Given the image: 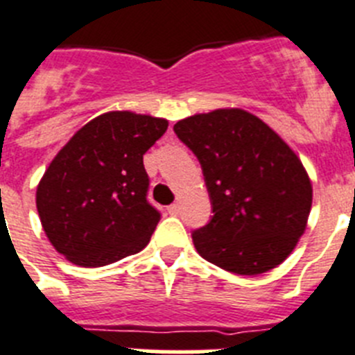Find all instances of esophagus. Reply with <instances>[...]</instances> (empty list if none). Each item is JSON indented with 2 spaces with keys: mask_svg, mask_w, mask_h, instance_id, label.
<instances>
[{
  "mask_svg": "<svg viewBox=\"0 0 355 355\" xmlns=\"http://www.w3.org/2000/svg\"><path fill=\"white\" fill-rule=\"evenodd\" d=\"M168 212L171 216H177L178 212H180V205H178V203H171V205L168 207Z\"/></svg>",
  "mask_w": 355,
  "mask_h": 355,
  "instance_id": "34e87169",
  "label": "esophagus"
}]
</instances>
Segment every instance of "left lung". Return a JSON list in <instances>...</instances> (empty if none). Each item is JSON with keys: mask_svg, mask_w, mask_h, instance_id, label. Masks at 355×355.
Masks as SVG:
<instances>
[{"mask_svg": "<svg viewBox=\"0 0 355 355\" xmlns=\"http://www.w3.org/2000/svg\"><path fill=\"white\" fill-rule=\"evenodd\" d=\"M173 130L198 159L211 198V220L193 230L198 254L237 275L279 266L306 230L313 203L291 148L241 109L196 114Z\"/></svg>", "mask_w": 355, "mask_h": 355, "instance_id": "1", "label": "left lung"}]
</instances>
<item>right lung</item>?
<instances>
[{"mask_svg": "<svg viewBox=\"0 0 355 355\" xmlns=\"http://www.w3.org/2000/svg\"><path fill=\"white\" fill-rule=\"evenodd\" d=\"M166 130V119L107 112L71 137L37 187L39 218L57 252L96 268L143 250L160 221L148 202L143 155Z\"/></svg>", "mask_w": 355, "mask_h": 355, "instance_id": "obj_1", "label": "right lung"}]
</instances>
